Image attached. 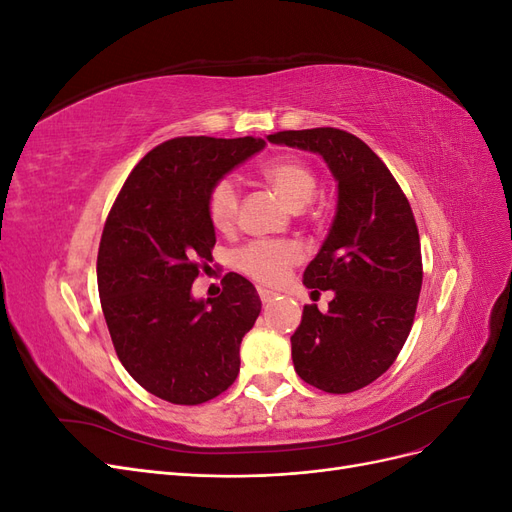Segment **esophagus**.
<instances>
[{
	"mask_svg": "<svg viewBox=\"0 0 512 512\" xmlns=\"http://www.w3.org/2000/svg\"><path fill=\"white\" fill-rule=\"evenodd\" d=\"M258 297H260L262 305H269V303L273 301L275 294H273V292H269V290H265V288H258Z\"/></svg>",
	"mask_w": 512,
	"mask_h": 512,
	"instance_id": "esophagus-1",
	"label": "esophagus"
}]
</instances>
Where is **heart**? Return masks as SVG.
I'll list each match as a JSON object with an SVG mask.
<instances>
[{"label":"heart","instance_id":"obj_1","mask_svg":"<svg viewBox=\"0 0 512 512\" xmlns=\"http://www.w3.org/2000/svg\"><path fill=\"white\" fill-rule=\"evenodd\" d=\"M260 175L292 209L305 207L318 188L314 170L299 158H273L260 166ZM237 209V181L230 177L215 181L207 196V213L211 224L218 230H228L237 218ZM301 258V247L294 241L256 239L237 250L235 265L258 284L280 286L290 275L292 267L299 265Z\"/></svg>","mask_w":512,"mask_h":512}]
</instances>
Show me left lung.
<instances>
[{
	"label": "left lung",
	"instance_id": "8db88e82",
	"mask_svg": "<svg viewBox=\"0 0 512 512\" xmlns=\"http://www.w3.org/2000/svg\"><path fill=\"white\" fill-rule=\"evenodd\" d=\"M271 143L320 153L337 179L329 237L303 284L333 290L327 312L305 305L290 337L301 380L324 393L359 391L389 369L410 335L423 286L414 213L386 164L359 136L337 128L284 130Z\"/></svg>",
	"mask_w": 512,
	"mask_h": 512
}]
</instances>
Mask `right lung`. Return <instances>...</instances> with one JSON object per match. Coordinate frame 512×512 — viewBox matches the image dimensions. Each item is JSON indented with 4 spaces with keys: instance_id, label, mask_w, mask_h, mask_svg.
Masks as SVG:
<instances>
[{
    "instance_id": "obj_1",
    "label": "right lung",
    "mask_w": 512,
    "mask_h": 512,
    "mask_svg": "<svg viewBox=\"0 0 512 512\" xmlns=\"http://www.w3.org/2000/svg\"><path fill=\"white\" fill-rule=\"evenodd\" d=\"M262 147L254 136L170 138L134 166L108 211L98 250L106 327L128 374L170 404H205L239 376L256 288L226 273L220 297L196 301L190 290L215 245L209 190Z\"/></svg>"
}]
</instances>
